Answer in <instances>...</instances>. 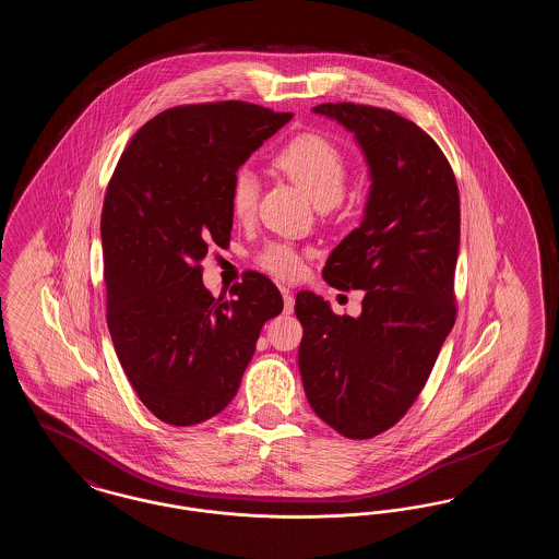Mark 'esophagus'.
<instances>
[{
    "label": "esophagus",
    "instance_id": "esophagus-1",
    "mask_svg": "<svg viewBox=\"0 0 559 559\" xmlns=\"http://www.w3.org/2000/svg\"><path fill=\"white\" fill-rule=\"evenodd\" d=\"M293 308H295V297L289 292H283V310H285V314H292Z\"/></svg>",
    "mask_w": 559,
    "mask_h": 559
}]
</instances>
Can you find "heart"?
<instances>
[{
    "label": "heart",
    "mask_w": 559,
    "mask_h": 559,
    "mask_svg": "<svg viewBox=\"0 0 559 559\" xmlns=\"http://www.w3.org/2000/svg\"><path fill=\"white\" fill-rule=\"evenodd\" d=\"M274 165L304 188L319 207H331L342 201L346 192L349 165L344 151L324 133H297L274 155ZM260 180L253 169L240 167L228 187V205L233 215L247 222L258 212ZM260 266L270 274L293 281L304 272V251L289 242L274 240L258 255Z\"/></svg>",
    "instance_id": "obj_1"
}]
</instances>
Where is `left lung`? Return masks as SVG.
Here are the masks:
<instances>
[{
	"mask_svg": "<svg viewBox=\"0 0 559 559\" xmlns=\"http://www.w3.org/2000/svg\"><path fill=\"white\" fill-rule=\"evenodd\" d=\"M314 112L356 133L371 165L365 219L322 270L331 287L365 289V299L352 319L312 292L297 293V362L320 419L349 440H369L421 394L456 319L459 188L436 140L394 110L326 103Z\"/></svg>",
	"mask_w": 559,
	"mask_h": 559,
	"instance_id": "obj_1",
	"label": "left lung"
}]
</instances>
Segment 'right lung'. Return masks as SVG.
<instances>
[{"label":"right lung","mask_w":559,"mask_h":559,"mask_svg":"<svg viewBox=\"0 0 559 559\" xmlns=\"http://www.w3.org/2000/svg\"><path fill=\"white\" fill-rule=\"evenodd\" d=\"M292 117L242 100L167 108L133 133L110 176L100 219L108 331L163 424L224 411L264 322L283 312L281 292L255 270L230 299L213 297L201 262L230 242L233 174Z\"/></svg>","instance_id":"1"}]
</instances>
